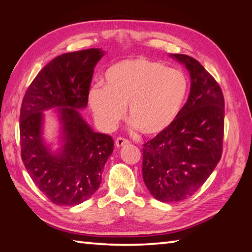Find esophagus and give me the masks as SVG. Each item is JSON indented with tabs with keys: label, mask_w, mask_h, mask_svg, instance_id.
<instances>
[{
	"label": "esophagus",
	"mask_w": 252,
	"mask_h": 252,
	"mask_svg": "<svg viewBox=\"0 0 252 252\" xmlns=\"http://www.w3.org/2000/svg\"><path fill=\"white\" fill-rule=\"evenodd\" d=\"M129 144H130V143H129V141L126 140V139H124V138H118V139L116 140V146H117L118 148L128 146Z\"/></svg>",
	"instance_id": "obj_1"
}]
</instances>
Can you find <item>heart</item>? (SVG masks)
<instances>
[{"label":"heart","mask_w":252,"mask_h":252,"mask_svg":"<svg viewBox=\"0 0 252 252\" xmlns=\"http://www.w3.org/2000/svg\"><path fill=\"white\" fill-rule=\"evenodd\" d=\"M104 87L89 90L88 104L103 129L113 130L128 106L132 126L157 136L178 120L188 96V80L181 70L147 58L125 60L104 74Z\"/></svg>","instance_id":"1"}]
</instances>
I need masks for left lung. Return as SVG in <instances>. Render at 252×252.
Wrapping results in <instances>:
<instances>
[{
  "mask_svg": "<svg viewBox=\"0 0 252 252\" xmlns=\"http://www.w3.org/2000/svg\"><path fill=\"white\" fill-rule=\"evenodd\" d=\"M190 74L188 100L174 124L144 144L143 180L159 202L191 196L222 157L225 104L210 73L193 58L171 53Z\"/></svg>",
  "mask_w": 252,
  "mask_h": 252,
  "instance_id": "left-lung-1",
  "label": "left lung"
}]
</instances>
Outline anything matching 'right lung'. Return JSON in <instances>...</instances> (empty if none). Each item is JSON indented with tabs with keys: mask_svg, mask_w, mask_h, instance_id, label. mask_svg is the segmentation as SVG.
<instances>
[{
	"mask_svg": "<svg viewBox=\"0 0 252 252\" xmlns=\"http://www.w3.org/2000/svg\"><path fill=\"white\" fill-rule=\"evenodd\" d=\"M101 48L68 52L37 73L23 98L20 113L21 156L36 187L59 206H75L93 196L113 151L110 135L93 130L79 109L86 108ZM55 109L61 147L51 152L42 136L44 111Z\"/></svg>",
	"mask_w": 252,
	"mask_h": 252,
	"instance_id": "add662e5",
	"label": "right lung"
}]
</instances>
